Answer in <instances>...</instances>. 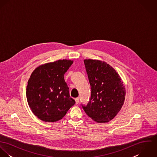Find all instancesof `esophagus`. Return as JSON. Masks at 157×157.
I'll use <instances>...</instances> for the list:
<instances>
[{"label": "esophagus", "instance_id": "34e87169", "mask_svg": "<svg viewBox=\"0 0 157 157\" xmlns=\"http://www.w3.org/2000/svg\"><path fill=\"white\" fill-rule=\"evenodd\" d=\"M75 103H76V105H77V104H78V103H79V98H78V97L75 98Z\"/></svg>", "mask_w": 157, "mask_h": 157}]
</instances>
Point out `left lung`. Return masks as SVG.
<instances>
[{
    "label": "left lung",
    "mask_w": 157,
    "mask_h": 157,
    "mask_svg": "<svg viewBox=\"0 0 157 157\" xmlns=\"http://www.w3.org/2000/svg\"><path fill=\"white\" fill-rule=\"evenodd\" d=\"M91 95L90 101L82 106L86 113L98 123L108 122L120 111L125 99V88L116 71L100 60H84Z\"/></svg>",
    "instance_id": "8db88e82"
}]
</instances>
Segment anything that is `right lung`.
Listing matches in <instances>:
<instances>
[{
    "label": "right lung",
    "instance_id": "1",
    "mask_svg": "<svg viewBox=\"0 0 157 157\" xmlns=\"http://www.w3.org/2000/svg\"><path fill=\"white\" fill-rule=\"evenodd\" d=\"M73 63L59 60L37 67L26 86V98L32 112L45 122L61 120L75 103L69 95L64 75Z\"/></svg>",
    "mask_w": 157,
    "mask_h": 157
}]
</instances>
